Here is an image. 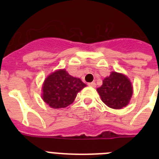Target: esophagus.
Wrapping results in <instances>:
<instances>
[{
  "mask_svg": "<svg viewBox=\"0 0 159 159\" xmlns=\"http://www.w3.org/2000/svg\"><path fill=\"white\" fill-rule=\"evenodd\" d=\"M88 86H90V87H92V88H95V87H96V84H95V82L89 83V84H88Z\"/></svg>",
  "mask_w": 159,
  "mask_h": 159,
  "instance_id": "obj_1",
  "label": "esophagus"
}]
</instances>
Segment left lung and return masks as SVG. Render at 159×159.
Returning <instances> with one entry per match:
<instances>
[{
	"mask_svg": "<svg viewBox=\"0 0 159 159\" xmlns=\"http://www.w3.org/2000/svg\"><path fill=\"white\" fill-rule=\"evenodd\" d=\"M97 92L107 106L113 109H121L130 102L133 88L126 75L112 71L102 80V85L97 88Z\"/></svg>",
	"mask_w": 159,
	"mask_h": 159,
	"instance_id": "1",
	"label": "left lung"
}]
</instances>
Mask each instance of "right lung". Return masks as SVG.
<instances>
[{
	"instance_id": "obj_1",
	"label": "right lung",
	"mask_w": 159,
	"mask_h": 159,
	"mask_svg": "<svg viewBox=\"0 0 159 159\" xmlns=\"http://www.w3.org/2000/svg\"><path fill=\"white\" fill-rule=\"evenodd\" d=\"M87 85L80 79L70 75L65 69L52 73L43 82L42 99L51 107H66L75 100L77 93Z\"/></svg>"
}]
</instances>
